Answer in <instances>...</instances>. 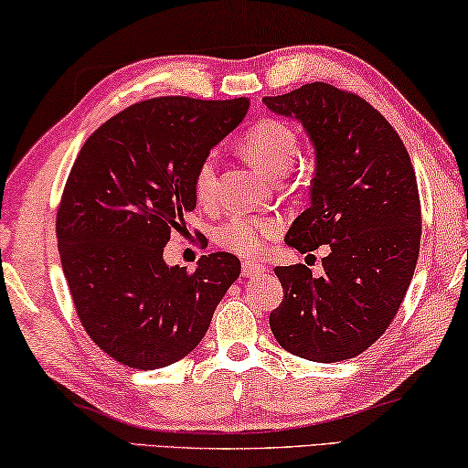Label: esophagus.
<instances>
[{"label": "esophagus", "mask_w": 468, "mask_h": 468, "mask_svg": "<svg viewBox=\"0 0 468 468\" xmlns=\"http://www.w3.org/2000/svg\"><path fill=\"white\" fill-rule=\"evenodd\" d=\"M265 271V265L255 263V261H242V275L244 278H252V275H259Z\"/></svg>", "instance_id": "obj_1"}]
</instances>
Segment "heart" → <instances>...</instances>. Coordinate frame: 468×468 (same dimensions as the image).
<instances>
[{
    "instance_id": "obj_1",
    "label": "heart",
    "mask_w": 468,
    "mask_h": 468,
    "mask_svg": "<svg viewBox=\"0 0 468 468\" xmlns=\"http://www.w3.org/2000/svg\"><path fill=\"white\" fill-rule=\"evenodd\" d=\"M242 153L252 164L261 167L270 176L284 174L298 149V136L292 126L286 122L261 118L244 130L240 141ZM195 195L198 203L209 205L218 197V159L207 155L198 164L195 172ZM280 232V221L273 218H247L236 216L221 224L216 232L219 247L232 250L242 257H257L265 249L267 240H271Z\"/></svg>"
}]
</instances>
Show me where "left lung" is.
<instances>
[{"label": "left lung", "mask_w": 468, "mask_h": 468, "mask_svg": "<svg viewBox=\"0 0 468 468\" xmlns=\"http://www.w3.org/2000/svg\"><path fill=\"white\" fill-rule=\"evenodd\" d=\"M263 103L301 122L315 147L311 205L286 242L301 252L329 244L319 278L303 263L275 267L284 298L271 332L306 361H346L379 340L410 286L420 247L417 176L392 124L350 90L311 82Z\"/></svg>", "instance_id": "8db88e82"}]
</instances>
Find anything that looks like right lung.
Wrapping results in <instances>:
<instances>
[{
  "label": "right lung",
  "instance_id": "obj_1",
  "mask_svg": "<svg viewBox=\"0 0 468 468\" xmlns=\"http://www.w3.org/2000/svg\"><path fill=\"white\" fill-rule=\"evenodd\" d=\"M247 112V97L147 99L99 126L76 157L58 207L61 270L84 332L130 369L195 350L240 275L229 252L186 271L165 265L164 247L195 209L198 164Z\"/></svg>",
  "mask_w": 468,
  "mask_h": 468
}]
</instances>
